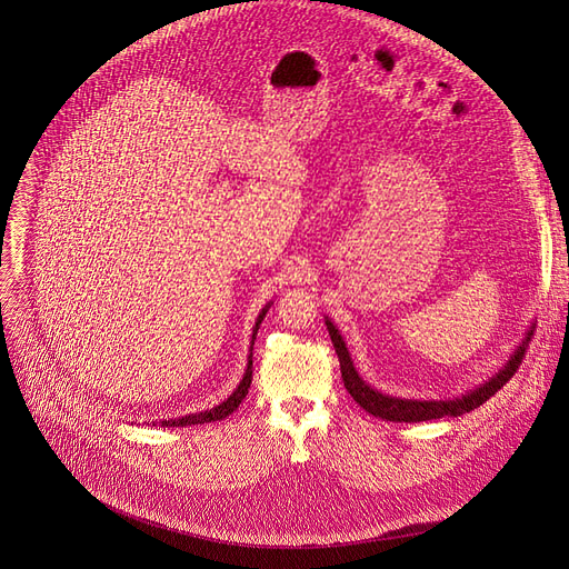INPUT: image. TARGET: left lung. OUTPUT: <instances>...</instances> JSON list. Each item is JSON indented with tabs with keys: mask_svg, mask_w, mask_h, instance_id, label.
I'll return each instance as SVG.
<instances>
[{
	"mask_svg": "<svg viewBox=\"0 0 569 569\" xmlns=\"http://www.w3.org/2000/svg\"><path fill=\"white\" fill-rule=\"evenodd\" d=\"M325 325H327V330H330L335 350L339 355V367H341V378H343L346 390L367 412L382 417V420H387V422H427V420H438V417H445V415L459 417L463 412L480 408L487 399H491L500 390L507 380L517 373V369L521 367L523 355H526V343L530 339V335H528L523 346H519V350L515 352L510 365H507L500 373H496V378H491L487 385L477 387V390H472L470 395H466L457 401H410V399H395V397H387V395L371 390V387L360 376H357L337 327L330 320H325Z\"/></svg>",
	"mask_w": 569,
	"mask_h": 569,
	"instance_id": "1",
	"label": "left lung"
}]
</instances>
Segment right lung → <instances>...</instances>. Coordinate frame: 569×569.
I'll list each match as a JSON object with an SVG mask.
<instances>
[{"mask_svg":"<svg viewBox=\"0 0 569 569\" xmlns=\"http://www.w3.org/2000/svg\"><path fill=\"white\" fill-rule=\"evenodd\" d=\"M267 309H262V313L258 316V322H256V330H253V339H256V332L260 327V320L264 318ZM253 348V346H251ZM251 376H253V355L249 357V367H247V373L242 378V382L237 385V390L223 401L219 403L217 408H209L204 412H198V415H189V417H179V420H168V422H161L163 427H191V425H207V422H219L223 420V417H228L232 410H237V406L242 403V399L249 395V387H251Z\"/></svg>","mask_w":569,"mask_h":569,"instance_id":"right-lung-1","label":"right lung"}]
</instances>
